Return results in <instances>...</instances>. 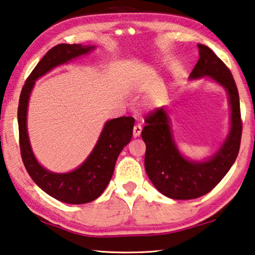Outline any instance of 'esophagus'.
Returning <instances> with one entry per match:
<instances>
[{"instance_id":"obj_1","label":"esophagus","mask_w":255,"mask_h":255,"mask_svg":"<svg viewBox=\"0 0 255 255\" xmlns=\"http://www.w3.org/2000/svg\"><path fill=\"white\" fill-rule=\"evenodd\" d=\"M141 129H142V127H141V125H139V124H137V125H135V126H133V130H132V135H133V137H139V135H140V132H141Z\"/></svg>"}]
</instances>
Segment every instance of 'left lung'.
I'll return each mask as SVG.
<instances>
[{
  "label": "left lung",
  "mask_w": 255,
  "mask_h": 255,
  "mask_svg": "<svg viewBox=\"0 0 255 255\" xmlns=\"http://www.w3.org/2000/svg\"><path fill=\"white\" fill-rule=\"evenodd\" d=\"M197 47L200 59L189 79L208 77L224 88L229 96L231 126L214 155L206 160H191L178 150L166 109L157 108L147 116L141 131L146 143V173L154 186L173 200H194L211 192L234 164L242 136L239 91L232 73L210 48L204 44Z\"/></svg>",
  "instance_id": "obj_1"
}]
</instances>
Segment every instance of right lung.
<instances>
[{
	"instance_id": "right-lung-1",
	"label": "right lung",
	"mask_w": 255,
	"mask_h": 255,
	"mask_svg": "<svg viewBox=\"0 0 255 255\" xmlns=\"http://www.w3.org/2000/svg\"><path fill=\"white\" fill-rule=\"evenodd\" d=\"M94 45L61 43L49 50L27 77L22 88L17 108L18 136L23 164L33 182L50 196L67 204H86L98 198L113 177L120 151L130 141L135 119L120 117L108 120L99 139L87 159L69 173H53L39 164L27 135L26 115L31 91L35 81L53 68L88 54Z\"/></svg>"
}]
</instances>
